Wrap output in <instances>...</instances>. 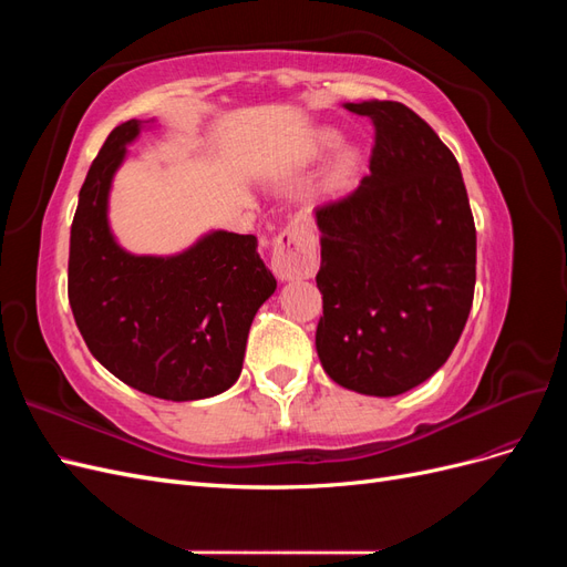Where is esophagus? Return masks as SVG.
Masks as SVG:
<instances>
[{"label": "esophagus", "mask_w": 567, "mask_h": 567, "mask_svg": "<svg viewBox=\"0 0 567 567\" xmlns=\"http://www.w3.org/2000/svg\"><path fill=\"white\" fill-rule=\"evenodd\" d=\"M317 234L315 221L307 215H296L277 236L271 248V269L281 281L310 279L317 271Z\"/></svg>", "instance_id": "obj_1"}]
</instances>
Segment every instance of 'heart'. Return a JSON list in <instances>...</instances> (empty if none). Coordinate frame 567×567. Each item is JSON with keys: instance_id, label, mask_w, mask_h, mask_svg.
<instances>
[{"instance_id": "heart-1", "label": "heart", "mask_w": 567, "mask_h": 567, "mask_svg": "<svg viewBox=\"0 0 567 567\" xmlns=\"http://www.w3.org/2000/svg\"><path fill=\"white\" fill-rule=\"evenodd\" d=\"M336 144H338V134H336V132H329V130H323V132H319V134L315 136V153H321V151H326V148H333ZM352 167H354L352 156H342V158H340V165H338V179H346V177L352 173Z\"/></svg>"}]
</instances>
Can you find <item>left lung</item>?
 I'll return each instance as SVG.
<instances>
[{"label":"left lung","mask_w":567,"mask_h":567,"mask_svg":"<svg viewBox=\"0 0 567 567\" xmlns=\"http://www.w3.org/2000/svg\"><path fill=\"white\" fill-rule=\"evenodd\" d=\"M375 125L369 175L317 205L323 315L317 354L331 379L392 398L447 362L475 290V221L454 153L400 101L346 104Z\"/></svg>","instance_id":"8db88e82"}]
</instances>
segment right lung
I'll return each instance as SVG.
<instances>
[{
    "label": "right lung",
    "instance_id": "1",
    "mask_svg": "<svg viewBox=\"0 0 567 567\" xmlns=\"http://www.w3.org/2000/svg\"><path fill=\"white\" fill-rule=\"evenodd\" d=\"M140 120L117 125L80 188L68 300L90 352L151 398L188 402L231 388L255 312L277 279L252 234L215 231L175 257H136L109 231L106 203Z\"/></svg>",
    "mask_w": 567,
    "mask_h": 567
}]
</instances>
